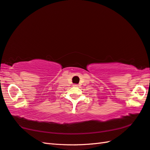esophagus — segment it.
I'll return each instance as SVG.
<instances>
[{
	"label": "esophagus",
	"instance_id": "1",
	"mask_svg": "<svg viewBox=\"0 0 150 150\" xmlns=\"http://www.w3.org/2000/svg\"><path fill=\"white\" fill-rule=\"evenodd\" d=\"M74 87H78L79 85H78V84H74Z\"/></svg>",
	"mask_w": 150,
	"mask_h": 150
}]
</instances>
